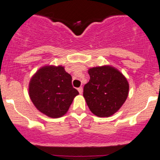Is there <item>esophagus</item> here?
<instances>
[{"instance_id": "obj_1", "label": "esophagus", "mask_w": 160, "mask_h": 160, "mask_svg": "<svg viewBox=\"0 0 160 160\" xmlns=\"http://www.w3.org/2000/svg\"><path fill=\"white\" fill-rule=\"evenodd\" d=\"M78 92H79V93H80V94H82V87L78 88Z\"/></svg>"}]
</instances>
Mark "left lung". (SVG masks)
I'll return each mask as SVG.
<instances>
[{
  "instance_id": "1",
  "label": "left lung",
  "mask_w": 160,
  "mask_h": 160,
  "mask_svg": "<svg viewBox=\"0 0 160 160\" xmlns=\"http://www.w3.org/2000/svg\"><path fill=\"white\" fill-rule=\"evenodd\" d=\"M88 73L90 80L83 88L88 107L97 117H111L127 98L129 89L127 79L111 65L90 68Z\"/></svg>"
}]
</instances>
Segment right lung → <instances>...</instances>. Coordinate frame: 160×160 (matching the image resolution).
<instances>
[{
    "label": "right lung",
    "mask_w": 160,
    "mask_h": 160,
    "mask_svg": "<svg viewBox=\"0 0 160 160\" xmlns=\"http://www.w3.org/2000/svg\"><path fill=\"white\" fill-rule=\"evenodd\" d=\"M72 78L62 65H45L31 78L28 95L40 113L51 118H58L68 111L79 94L73 88Z\"/></svg>",
    "instance_id": "add662e5"
}]
</instances>
